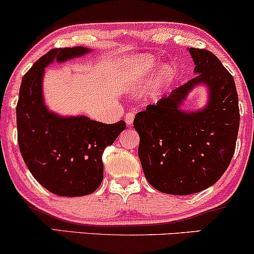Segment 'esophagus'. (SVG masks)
Segmentation results:
<instances>
[{
    "label": "esophagus",
    "instance_id": "1",
    "mask_svg": "<svg viewBox=\"0 0 254 254\" xmlns=\"http://www.w3.org/2000/svg\"><path fill=\"white\" fill-rule=\"evenodd\" d=\"M133 118H135V113L127 112V115H125V117H124L125 123H127V125H131V124L133 123Z\"/></svg>",
    "mask_w": 254,
    "mask_h": 254
}]
</instances>
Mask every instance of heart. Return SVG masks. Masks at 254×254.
Returning a JSON list of instances; mask_svg holds the SVG:
<instances>
[{
	"mask_svg": "<svg viewBox=\"0 0 254 254\" xmlns=\"http://www.w3.org/2000/svg\"><path fill=\"white\" fill-rule=\"evenodd\" d=\"M157 64L156 58L151 55H138V56L127 58L123 61L122 68L131 81L135 82H145L151 76ZM174 78V69L166 64L159 71L154 84V92L160 94L170 86Z\"/></svg>",
	"mask_w": 254,
	"mask_h": 254,
	"instance_id": "heart-1",
	"label": "heart"
}]
</instances>
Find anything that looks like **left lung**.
Instances as JSON below:
<instances>
[{
	"label": "left lung",
	"instance_id": "left-lung-1",
	"mask_svg": "<svg viewBox=\"0 0 254 254\" xmlns=\"http://www.w3.org/2000/svg\"><path fill=\"white\" fill-rule=\"evenodd\" d=\"M194 76L156 105L136 115L138 156L154 189L168 194L196 193L210 188L230 164L240 124L234 78L208 50L189 49ZM204 85L208 90L202 109H182L188 94Z\"/></svg>",
	"mask_w": 254,
	"mask_h": 254
}]
</instances>
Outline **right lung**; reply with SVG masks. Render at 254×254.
Listing matches in <instances>:
<instances>
[{"label":"right lung","instance_id":"1","mask_svg":"<svg viewBox=\"0 0 254 254\" xmlns=\"http://www.w3.org/2000/svg\"><path fill=\"white\" fill-rule=\"evenodd\" d=\"M93 51L84 46L52 49L22 77L16 106L17 142L28 170L57 196L93 193L104 177L101 155L127 125L104 124L87 116H61L49 110L43 94L45 68Z\"/></svg>","mask_w":254,"mask_h":254}]
</instances>
